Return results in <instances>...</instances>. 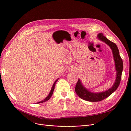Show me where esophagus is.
<instances>
[{
	"label": "esophagus",
	"mask_w": 131,
	"mask_h": 131,
	"mask_svg": "<svg viewBox=\"0 0 131 131\" xmlns=\"http://www.w3.org/2000/svg\"><path fill=\"white\" fill-rule=\"evenodd\" d=\"M71 71H74L75 70V68H72V69L70 70Z\"/></svg>",
	"instance_id": "esophagus-1"
}]
</instances>
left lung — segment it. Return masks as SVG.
<instances>
[{
    "instance_id": "obj_1",
    "label": "left lung",
    "mask_w": 131,
    "mask_h": 131,
    "mask_svg": "<svg viewBox=\"0 0 131 131\" xmlns=\"http://www.w3.org/2000/svg\"><path fill=\"white\" fill-rule=\"evenodd\" d=\"M98 38L100 40L102 41L103 42H105L112 50L116 71V78L115 83L111 88L109 89L108 90L105 92L99 93L92 92L88 90L87 89L84 88V86L82 85L80 80L79 79L76 86H75V92H76L79 97L82 99L91 102H97L104 100L108 97L109 95H111L115 91L117 90V89L118 88L120 84L123 68V60L120 56L119 50L116 45L109 40L103 35L102 33H99L98 34Z\"/></svg>"
}]
</instances>
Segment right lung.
<instances>
[{"label":"right lung","mask_w":131,"mask_h":131,"mask_svg":"<svg viewBox=\"0 0 131 131\" xmlns=\"http://www.w3.org/2000/svg\"><path fill=\"white\" fill-rule=\"evenodd\" d=\"M58 79L57 80H56V81H55L54 83H53V85H52V86L51 90V91H50V92L49 94H48V95L47 96V97H46V98L43 100H42V101H40V102H37V104H40V103H42V102H45V101H48V100H49V99L51 98V97L52 95V93H53V91H54L55 84H56V82L58 81Z\"/></svg>","instance_id":"1"}]
</instances>
